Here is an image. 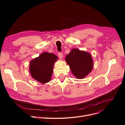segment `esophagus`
<instances>
[{
  "mask_svg": "<svg viewBox=\"0 0 125 125\" xmlns=\"http://www.w3.org/2000/svg\"><path fill=\"white\" fill-rule=\"evenodd\" d=\"M58 56H59L60 59H61V60L62 59V58H63V55H62V52H59Z\"/></svg>",
  "mask_w": 125,
  "mask_h": 125,
  "instance_id": "esophagus-1",
  "label": "esophagus"
}]
</instances>
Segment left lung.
Returning <instances> with one entry per match:
<instances>
[{
	"label": "left lung",
	"mask_w": 125,
	"mask_h": 125,
	"mask_svg": "<svg viewBox=\"0 0 125 125\" xmlns=\"http://www.w3.org/2000/svg\"><path fill=\"white\" fill-rule=\"evenodd\" d=\"M65 61L76 79L86 77L92 71L94 63L91 54L87 52L73 49L65 56Z\"/></svg>",
	"instance_id": "8db88e82"
}]
</instances>
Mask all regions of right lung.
Returning <instances> with one entry per match:
<instances>
[{
    "instance_id": "obj_1",
    "label": "right lung",
    "mask_w": 125,
    "mask_h": 125,
    "mask_svg": "<svg viewBox=\"0 0 125 125\" xmlns=\"http://www.w3.org/2000/svg\"><path fill=\"white\" fill-rule=\"evenodd\" d=\"M58 60L54 54L47 52L41 53L30 62L29 70L31 77L42 83L51 81L54 63Z\"/></svg>"
}]
</instances>
